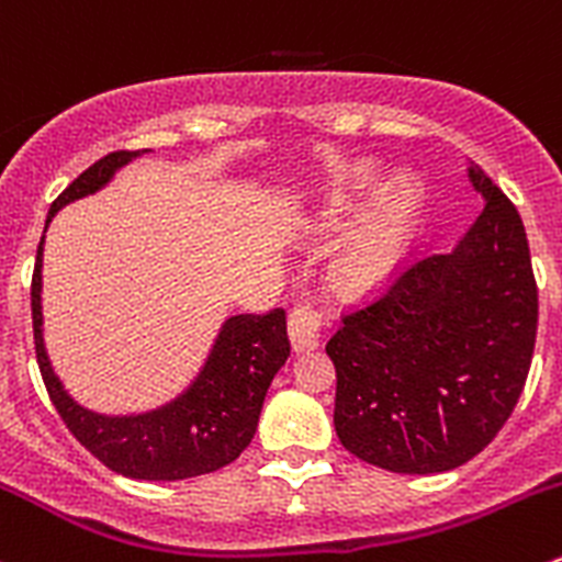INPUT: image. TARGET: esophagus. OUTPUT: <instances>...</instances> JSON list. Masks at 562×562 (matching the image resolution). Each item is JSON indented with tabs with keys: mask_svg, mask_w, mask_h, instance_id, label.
<instances>
[{
	"mask_svg": "<svg viewBox=\"0 0 562 562\" xmlns=\"http://www.w3.org/2000/svg\"><path fill=\"white\" fill-rule=\"evenodd\" d=\"M289 341L294 352H311L319 347L322 327H325V314L311 303H297L289 314Z\"/></svg>",
	"mask_w": 562,
	"mask_h": 562,
	"instance_id": "34e87169",
	"label": "esophagus"
}]
</instances>
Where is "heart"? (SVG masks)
<instances>
[{"mask_svg":"<svg viewBox=\"0 0 562 562\" xmlns=\"http://www.w3.org/2000/svg\"><path fill=\"white\" fill-rule=\"evenodd\" d=\"M371 180V171L358 169L338 186L325 218V232H338L352 218L369 193ZM415 207L418 193L409 182H396L371 202L333 259V281L338 289L360 294L391 279L407 251Z\"/></svg>","mask_w":562,"mask_h":562,"instance_id":"obj_1","label":"heart"}]
</instances>
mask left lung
<instances>
[{"mask_svg":"<svg viewBox=\"0 0 562 562\" xmlns=\"http://www.w3.org/2000/svg\"><path fill=\"white\" fill-rule=\"evenodd\" d=\"M483 210L451 254H424L360 308L325 352L341 446L391 472L470 462L514 413L538 330V286L514 202L477 166Z\"/></svg>","mask_w":562,"mask_h":562,"instance_id":"1","label":"left lung"}]
</instances>
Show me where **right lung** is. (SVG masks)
I'll return each mask as SVG.
<instances>
[{
    "instance_id": "1",
    "label": "right lung",
    "mask_w": 562,
    "mask_h": 562,
    "mask_svg": "<svg viewBox=\"0 0 562 562\" xmlns=\"http://www.w3.org/2000/svg\"><path fill=\"white\" fill-rule=\"evenodd\" d=\"M144 153V149H142ZM133 149H116L81 171L48 210V221L74 199L94 193L120 166L136 158ZM46 221V226H48ZM43 240L32 273V330L43 382L70 435L105 468L136 481H182L235 462L257 431L265 396L289 358L286 311L240 314L226 319L202 374L166 407L127 418H105L79 407L59 385L46 347L41 314Z\"/></svg>"
}]
</instances>
